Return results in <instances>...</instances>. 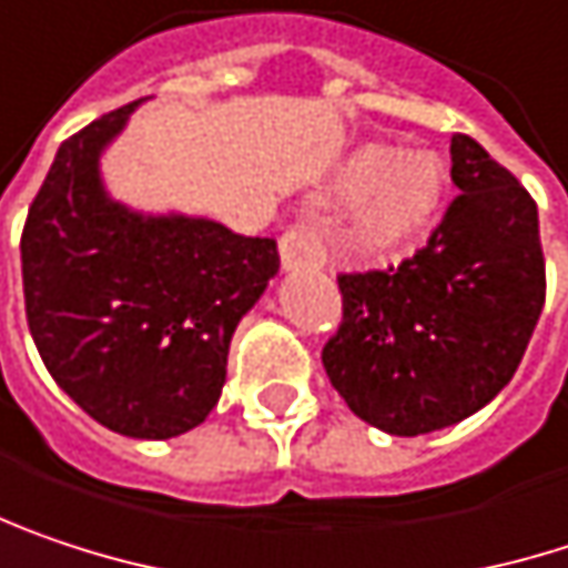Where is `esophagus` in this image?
I'll return each mask as SVG.
<instances>
[{"label":"esophagus","mask_w":568,"mask_h":568,"mask_svg":"<svg viewBox=\"0 0 568 568\" xmlns=\"http://www.w3.org/2000/svg\"><path fill=\"white\" fill-rule=\"evenodd\" d=\"M280 260L285 273L292 270H312L325 263V246H322V231L312 221H298L283 233L280 240Z\"/></svg>","instance_id":"34e87169"}]
</instances>
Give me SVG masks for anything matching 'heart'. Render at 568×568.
<instances>
[{"mask_svg":"<svg viewBox=\"0 0 568 568\" xmlns=\"http://www.w3.org/2000/svg\"><path fill=\"white\" fill-rule=\"evenodd\" d=\"M335 187L354 197L337 227V246L357 260H381L436 221L448 172L429 149L393 152L371 142L341 165Z\"/></svg>","mask_w":568,"mask_h":568,"instance_id":"obj_1","label":"heart"}]
</instances>
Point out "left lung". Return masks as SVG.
Returning <instances> with one entry per match:
<instances>
[{"label": "left lung", "mask_w": 568, "mask_h": 568, "mask_svg": "<svg viewBox=\"0 0 568 568\" xmlns=\"http://www.w3.org/2000/svg\"><path fill=\"white\" fill-rule=\"evenodd\" d=\"M452 181L462 194L416 256L337 276L344 315L322 364L351 413L389 436H426L488 406L540 322L537 201L462 132Z\"/></svg>", "instance_id": "left-lung-1"}]
</instances>
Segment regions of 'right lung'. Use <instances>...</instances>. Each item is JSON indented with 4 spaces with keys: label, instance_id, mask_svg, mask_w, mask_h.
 I'll return each mask as SVG.
<instances>
[{
    "label": "right lung",
    "instance_id": "1",
    "mask_svg": "<svg viewBox=\"0 0 568 568\" xmlns=\"http://www.w3.org/2000/svg\"><path fill=\"white\" fill-rule=\"evenodd\" d=\"M135 106L61 142L28 207L22 285L54 384L120 436L172 438L217 406L233 332L280 273V253L270 236L110 197L100 155Z\"/></svg>",
    "mask_w": 568,
    "mask_h": 568
}]
</instances>
